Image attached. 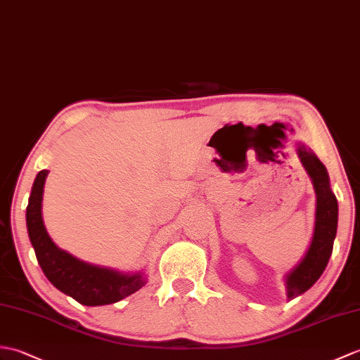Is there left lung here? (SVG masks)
I'll use <instances>...</instances> for the list:
<instances>
[{"mask_svg": "<svg viewBox=\"0 0 360 360\" xmlns=\"http://www.w3.org/2000/svg\"><path fill=\"white\" fill-rule=\"evenodd\" d=\"M297 153L305 170L313 179V186L317 196L316 205V225L311 245L305 257L296 269L287 276L288 299L297 297L311 288L316 281L321 278L327 266L333 252L334 238L338 231V199L330 190L328 174L323 164L319 161L310 148L299 146Z\"/></svg>", "mask_w": 360, "mask_h": 360, "instance_id": "obj_1", "label": "left lung"}]
</instances>
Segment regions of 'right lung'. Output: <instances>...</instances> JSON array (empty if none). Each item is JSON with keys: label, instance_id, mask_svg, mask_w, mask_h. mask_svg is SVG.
Masks as SVG:
<instances>
[{"label": "right lung", "instance_id": "obj_1", "mask_svg": "<svg viewBox=\"0 0 360 360\" xmlns=\"http://www.w3.org/2000/svg\"><path fill=\"white\" fill-rule=\"evenodd\" d=\"M47 173V170H41L37 174L26 212L29 238L46 278L63 293L89 307L115 304L135 293L146 283L141 274L125 276L81 262L58 248L49 238L41 218Z\"/></svg>", "mask_w": 360, "mask_h": 360}]
</instances>
